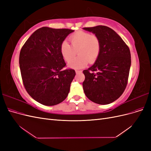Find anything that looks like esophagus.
<instances>
[{
  "label": "esophagus",
  "instance_id": "obj_1",
  "mask_svg": "<svg viewBox=\"0 0 151 151\" xmlns=\"http://www.w3.org/2000/svg\"><path fill=\"white\" fill-rule=\"evenodd\" d=\"M76 74H78V73H81V72H82V71H81V70H76Z\"/></svg>",
  "mask_w": 151,
  "mask_h": 151
}]
</instances>
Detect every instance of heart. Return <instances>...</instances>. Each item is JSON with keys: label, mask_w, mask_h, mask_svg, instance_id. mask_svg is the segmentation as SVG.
I'll return each instance as SVG.
<instances>
[{"label": "heart", "mask_w": 151, "mask_h": 151, "mask_svg": "<svg viewBox=\"0 0 151 151\" xmlns=\"http://www.w3.org/2000/svg\"><path fill=\"white\" fill-rule=\"evenodd\" d=\"M69 40L71 45L63 41L60 46V53L63 60L68 62L76 55V52L79 56L68 63V66L74 68L85 67L89 62L93 64L100 54L101 48V40L96 34L89 32L79 31L72 34Z\"/></svg>", "instance_id": "b5f03b06"}]
</instances>
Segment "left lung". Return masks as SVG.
<instances>
[{
	"label": "left lung",
	"instance_id": "obj_1",
	"mask_svg": "<svg viewBox=\"0 0 151 151\" xmlns=\"http://www.w3.org/2000/svg\"><path fill=\"white\" fill-rule=\"evenodd\" d=\"M84 29L97 35L101 44L97 60L83 70L84 93L94 103L108 104L119 98L127 87L131 65L130 49L120 36L108 26Z\"/></svg>",
	"mask_w": 151,
	"mask_h": 151
}]
</instances>
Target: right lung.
I'll use <instances>...</instances> for the list:
<instances>
[{"label":"right lung","instance_id":"add662e5","mask_svg":"<svg viewBox=\"0 0 151 151\" xmlns=\"http://www.w3.org/2000/svg\"><path fill=\"white\" fill-rule=\"evenodd\" d=\"M74 30L42 27L31 35L21 48L19 67L22 83L30 96L46 106L62 102L76 76L66 63L60 46Z\"/></svg>","mask_w":151,"mask_h":151}]
</instances>
